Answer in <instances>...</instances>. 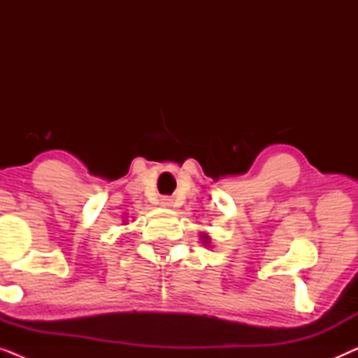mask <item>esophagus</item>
Instances as JSON below:
<instances>
[{
    "mask_svg": "<svg viewBox=\"0 0 358 358\" xmlns=\"http://www.w3.org/2000/svg\"><path fill=\"white\" fill-rule=\"evenodd\" d=\"M161 205H163V207H173V199L171 197H163L161 199Z\"/></svg>",
    "mask_w": 358,
    "mask_h": 358,
    "instance_id": "esophagus-1",
    "label": "esophagus"
}]
</instances>
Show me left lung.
<instances>
[{
    "label": "left lung",
    "mask_w": 358,
    "mask_h": 358,
    "mask_svg": "<svg viewBox=\"0 0 358 358\" xmlns=\"http://www.w3.org/2000/svg\"><path fill=\"white\" fill-rule=\"evenodd\" d=\"M203 238H205V239H203V241H205V243H208V241H207V236H203Z\"/></svg>",
    "instance_id": "left-lung-1"
}]
</instances>
